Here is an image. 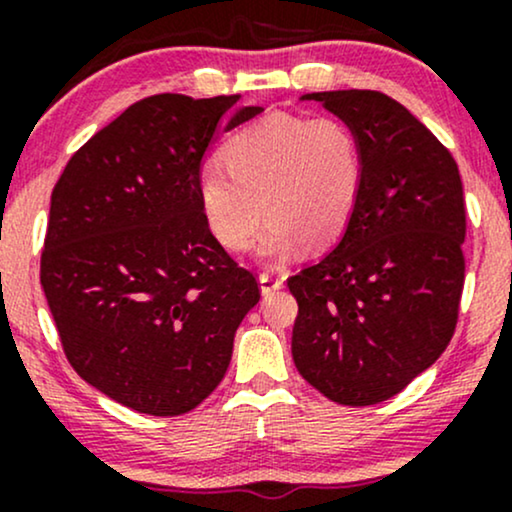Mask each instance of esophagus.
Wrapping results in <instances>:
<instances>
[{"label": "esophagus", "instance_id": "esophagus-1", "mask_svg": "<svg viewBox=\"0 0 512 512\" xmlns=\"http://www.w3.org/2000/svg\"><path fill=\"white\" fill-rule=\"evenodd\" d=\"M284 286V276H276L272 272H262L260 274V289L262 293H274Z\"/></svg>", "mask_w": 512, "mask_h": 512}]
</instances>
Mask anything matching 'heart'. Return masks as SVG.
<instances>
[{
    "label": "heart",
    "instance_id": "b5f03b06",
    "mask_svg": "<svg viewBox=\"0 0 512 512\" xmlns=\"http://www.w3.org/2000/svg\"><path fill=\"white\" fill-rule=\"evenodd\" d=\"M223 169L199 170V207L221 248L250 245L269 216L257 252L284 262L301 240L327 245L354 216L363 187L361 139L342 117L276 113L240 129L223 146Z\"/></svg>",
    "mask_w": 512,
    "mask_h": 512
}]
</instances>
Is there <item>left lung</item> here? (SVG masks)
I'll use <instances>...</instances> for the list:
<instances>
[{
    "mask_svg": "<svg viewBox=\"0 0 512 512\" xmlns=\"http://www.w3.org/2000/svg\"><path fill=\"white\" fill-rule=\"evenodd\" d=\"M361 139L363 187L342 240L289 279L291 354L346 407L402 392L455 334L464 286L462 178L436 134L380 91L308 93Z\"/></svg>",
    "mask_w": 512,
    "mask_h": 512,
    "instance_id": "8db88e82",
    "label": "left lung"
}]
</instances>
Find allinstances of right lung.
I'll return each instance as SVG.
<instances>
[{"instance_id":"right-lung-1","label":"right lung","mask_w":512,"mask_h":512,"mask_svg":"<svg viewBox=\"0 0 512 512\" xmlns=\"http://www.w3.org/2000/svg\"><path fill=\"white\" fill-rule=\"evenodd\" d=\"M240 96L158 93L69 158L50 197L40 284L67 361L88 385L151 416L204 402L238 325L260 301L211 236L197 180ZM236 110L226 129L260 115Z\"/></svg>"}]
</instances>
